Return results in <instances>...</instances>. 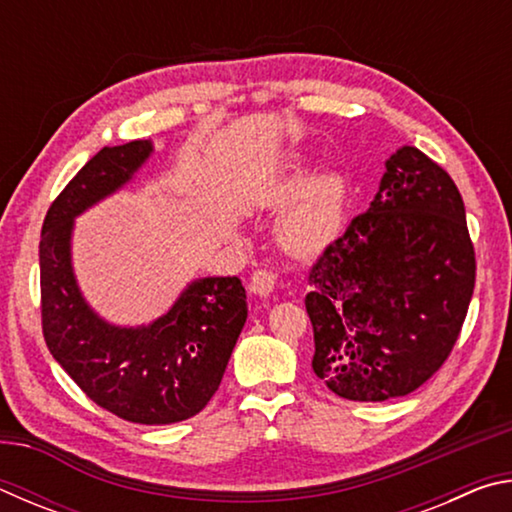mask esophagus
Wrapping results in <instances>:
<instances>
[{
    "mask_svg": "<svg viewBox=\"0 0 512 512\" xmlns=\"http://www.w3.org/2000/svg\"><path fill=\"white\" fill-rule=\"evenodd\" d=\"M277 287V273L271 268H257V271L250 275V291L255 296H268Z\"/></svg>",
    "mask_w": 512,
    "mask_h": 512,
    "instance_id": "obj_1",
    "label": "esophagus"
}]
</instances>
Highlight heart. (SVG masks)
<instances>
[{
	"mask_svg": "<svg viewBox=\"0 0 512 512\" xmlns=\"http://www.w3.org/2000/svg\"><path fill=\"white\" fill-rule=\"evenodd\" d=\"M341 230V198L334 189L320 194L314 203L293 216L284 228V241L296 253H318Z\"/></svg>",
	"mask_w": 512,
	"mask_h": 512,
	"instance_id": "obj_1",
	"label": "heart"
}]
</instances>
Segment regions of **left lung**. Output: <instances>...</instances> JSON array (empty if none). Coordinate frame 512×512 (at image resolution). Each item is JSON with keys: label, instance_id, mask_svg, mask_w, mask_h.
Here are the masks:
<instances>
[{"label": "left lung", "instance_id": "1", "mask_svg": "<svg viewBox=\"0 0 512 512\" xmlns=\"http://www.w3.org/2000/svg\"><path fill=\"white\" fill-rule=\"evenodd\" d=\"M474 280L461 192L438 162L404 146L370 210L309 271L316 377L354 402L413 393L452 354Z\"/></svg>", "mask_w": 512, "mask_h": 512}]
</instances>
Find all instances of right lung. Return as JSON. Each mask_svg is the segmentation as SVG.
<instances>
[{
  "instance_id": "add662e5",
  "label": "right lung",
  "mask_w": 512,
  "mask_h": 512,
  "mask_svg": "<svg viewBox=\"0 0 512 512\" xmlns=\"http://www.w3.org/2000/svg\"><path fill=\"white\" fill-rule=\"evenodd\" d=\"M151 142L106 146L49 205L40 235V316L49 352L90 400L121 420L171 424L201 413L219 391L244 329L239 277L189 284L149 327H112L92 314L69 264L72 219L115 192L149 158Z\"/></svg>"
}]
</instances>
